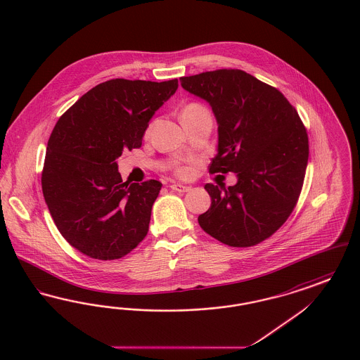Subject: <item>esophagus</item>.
<instances>
[{"mask_svg": "<svg viewBox=\"0 0 360 360\" xmlns=\"http://www.w3.org/2000/svg\"><path fill=\"white\" fill-rule=\"evenodd\" d=\"M170 188L174 191H178V193H186L190 190V186H185V185H181V184H174Z\"/></svg>", "mask_w": 360, "mask_h": 360, "instance_id": "esophagus-1", "label": "esophagus"}]
</instances>
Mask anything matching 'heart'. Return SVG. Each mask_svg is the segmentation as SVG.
<instances>
[{
  "label": "heart",
  "mask_w": 360,
  "mask_h": 360,
  "mask_svg": "<svg viewBox=\"0 0 360 360\" xmlns=\"http://www.w3.org/2000/svg\"><path fill=\"white\" fill-rule=\"evenodd\" d=\"M206 116H210V115H209V112H207V109L204 105L195 103H188L181 112V121L195 120V119H201V117H206ZM174 172H176L179 176H188L191 172V169L186 165L176 163L174 166Z\"/></svg>",
  "instance_id": "b5f03b06"
}]
</instances>
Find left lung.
I'll return each mask as SVG.
<instances>
[{
	"mask_svg": "<svg viewBox=\"0 0 360 360\" xmlns=\"http://www.w3.org/2000/svg\"><path fill=\"white\" fill-rule=\"evenodd\" d=\"M179 81L210 105L219 125L209 172L238 178L228 188L206 184L212 205L198 224L226 245H255L278 231L297 204L308 166L307 129L279 90L245 71H206Z\"/></svg>",
	"mask_w": 360,
	"mask_h": 360,
	"instance_id": "left-lung-1",
	"label": "left lung"
}]
</instances>
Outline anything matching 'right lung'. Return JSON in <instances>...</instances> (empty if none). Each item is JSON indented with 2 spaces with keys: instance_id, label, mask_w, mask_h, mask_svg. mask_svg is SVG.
<instances>
[{
  "instance_id": "1",
  "label": "right lung",
  "mask_w": 360,
  "mask_h": 360,
  "mask_svg": "<svg viewBox=\"0 0 360 360\" xmlns=\"http://www.w3.org/2000/svg\"><path fill=\"white\" fill-rule=\"evenodd\" d=\"M176 89L178 79H110L89 90L56 122L41 188L59 232L79 252L120 259L146 238L162 184L122 182L117 159L141 146L155 112Z\"/></svg>"
}]
</instances>
